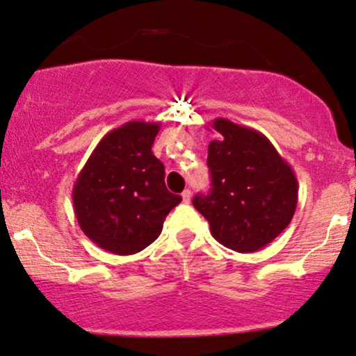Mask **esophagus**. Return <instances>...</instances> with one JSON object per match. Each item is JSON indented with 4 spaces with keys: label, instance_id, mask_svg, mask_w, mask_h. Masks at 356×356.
<instances>
[{
    "label": "esophagus",
    "instance_id": "obj_1",
    "mask_svg": "<svg viewBox=\"0 0 356 356\" xmlns=\"http://www.w3.org/2000/svg\"><path fill=\"white\" fill-rule=\"evenodd\" d=\"M191 197H192V192L188 191V188H186V191L182 192V200H184V203L191 202Z\"/></svg>",
    "mask_w": 356,
    "mask_h": 356
}]
</instances>
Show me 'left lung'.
Here are the masks:
<instances>
[{
    "label": "left lung",
    "mask_w": 356,
    "mask_h": 356,
    "mask_svg": "<svg viewBox=\"0 0 356 356\" xmlns=\"http://www.w3.org/2000/svg\"><path fill=\"white\" fill-rule=\"evenodd\" d=\"M211 127L220 134L208 145L211 191L198 193L192 203L218 243L236 252H254L293 220L296 175L260 131L227 118H215Z\"/></svg>",
    "instance_id": "left-lung-1"
}]
</instances>
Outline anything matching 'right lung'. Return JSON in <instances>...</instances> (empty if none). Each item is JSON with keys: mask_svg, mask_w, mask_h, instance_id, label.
<instances>
[{"mask_svg": "<svg viewBox=\"0 0 356 356\" xmlns=\"http://www.w3.org/2000/svg\"><path fill=\"white\" fill-rule=\"evenodd\" d=\"M158 122L134 120L108 131L73 186L83 233L99 248L130 255L153 243L169 211L181 203L164 184V165L151 151Z\"/></svg>", "mask_w": 356, "mask_h": 356, "instance_id": "right-lung-1", "label": "right lung"}]
</instances>
